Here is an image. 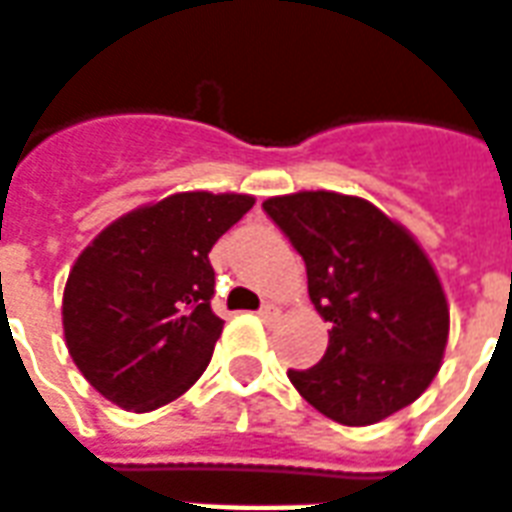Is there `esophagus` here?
Wrapping results in <instances>:
<instances>
[{"instance_id":"34e87169","label":"esophagus","mask_w":512,"mask_h":512,"mask_svg":"<svg viewBox=\"0 0 512 512\" xmlns=\"http://www.w3.org/2000/svg\"><path fill=\"white\" fill-rule=\"evenodd\" d=\"M277 307H274V304H263V307H260V310H257V315H260V318H263V321H271V318H277Z\"/></svg>"}]
</instances>
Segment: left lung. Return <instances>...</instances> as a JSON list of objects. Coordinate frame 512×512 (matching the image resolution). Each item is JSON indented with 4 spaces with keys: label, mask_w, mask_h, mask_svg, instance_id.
<instances>
[{
    "label": "left lung",
    "mask_w": 512,
    "mask_h": 512,
    "mask_svg": "<svg viewBox=\"0 0 512 512\" xmlns=\"http://www.w3.org/2000/svg\"><path fill=\"white\" fill-rule=\"evenodd\" d=\"M307 266L315 310L332 323L318 365L288 370L299 395L343 425H373L436 378L450 332L425 252L376 205L334 191L263 202Z\"/></svg>",
    "instance_id": "obj_1"
}]
</instances>
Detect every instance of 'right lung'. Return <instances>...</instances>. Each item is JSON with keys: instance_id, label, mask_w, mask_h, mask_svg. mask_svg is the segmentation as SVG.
Here are the masks:
<instances>
[{"instance_id": "right-lung-1", "label": "right lung", "mask_w": 512, "mask_h": 512, "mask_svg": "<svg viewBox=\"0 0 512 512\" xmlns=\"http://www.w3.org/2000/svg\"><path fill=\"white\" fill-rule=\"evenodd\" d=\"M252 205L246 194H172L109 224L73 263L65 343L106 400L153 411L205 373L224 326L208 252Z\"/></svg>"}]
</instances>
